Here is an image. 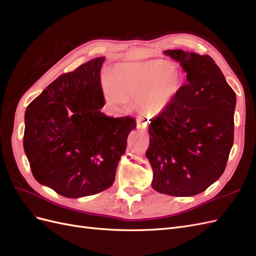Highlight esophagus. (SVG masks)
<instances>
[{
  "label": "esophagus",
  "mask_w": 256,
  "mask_h": 256,
  "mask_svg": "<svg viewBox=\"0 0 256 256\" xmlns=\"http://www.w3.org/2000/svg\"><path fill=\"white\" fill-rule=\"evenodd\" d=\"M136 128H138V131H141V132L145 134L146 132V129H147V122H142L141 120H138Z\"/></svg>",
  "instance_id": "obj_1"
}]
</instances>
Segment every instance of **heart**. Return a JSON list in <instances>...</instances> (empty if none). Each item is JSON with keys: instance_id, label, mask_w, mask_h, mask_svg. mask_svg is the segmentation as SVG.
<instances>
[{"instance_id": "b5f03b06", "label": "heart", "mask_w": 256, "mask_h": 256, "mask_svg": "<svg viewBox=\"0 0 256 256\" xmlns=\"http://www.w3.org/2000/svg\"><path fill=\"white\" fill-rule=\"evenodd\" d=\"M182 85V74L174 66L164 60H146L115 66L104 90L112 109L122 111L127 102L136 100L143 118H154L173 102Z\"/></svg>"}]
</instances>
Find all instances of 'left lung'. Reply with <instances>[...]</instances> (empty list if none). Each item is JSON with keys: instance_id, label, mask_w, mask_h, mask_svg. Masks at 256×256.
Masks as SVG:
<instances>
[{"instance_id": "8db88e82", "label": "left lung", "mask_w": 256, "mask_h": 256, "mask_svg": "<svg viewBox=\"0 0 256 256\" xmlns=\"http://www.w3.org/2000/svg\"><path fill=\"white\" fill-rule=\"evenodd\" d=\"M187 72L173 102L148 126L146 150L152 187L173 196L205 191L226 168L234 143L236 94L214 60L204 54L166 50Z\"/></svg>"}]
</instances>
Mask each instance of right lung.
I'll return each instance as SVG.
<instances>
[{
  "label": "right lung",
  "instance_id": "right-lung-1",
  "mask_svg": "<svg viewBox=\"0 0 256 256\" xmlns=\"http://www.w3.org/2000/svg\"><path fill=\"white\" fill-rule=\"evenodd\" d=\"M104 58L60 74L26 111L23 147L35 180L58 194L78 198L110 188L116 168L136 128L131 116L100 112Z\"/></svg>",
  "mask_w": 256,
  "mask_h": 256
}]
</instances>
